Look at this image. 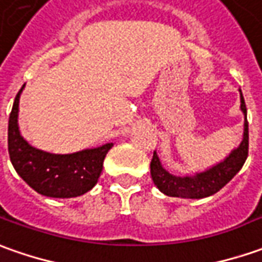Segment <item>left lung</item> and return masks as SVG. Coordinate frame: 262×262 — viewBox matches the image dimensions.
I'll use <instances>...</instances> for the list:
<instances>
[{
    "label": "left lung",
    "instance_id": "1",
    "mask_svg": "<svg viewBox=\"0 0 262 262\" xmlns=\"http://www.w3.org/2000/svg\"><path fill=\"white\" fill-rule=\"evenodd\" d=\"M239 94H241V110L245 116L244 138L241 145L234 149L228 158H225L218 165L206 169L205 172L195 173L193 176H175L169 173L162 166L159 156L156 155V152H154V158L150 162V175L159 191L168 196H176V198H206L222 189L241 170L248 156V120H247V107L241 90Z\"/></svg>",
    "mask_w": 262,
    "mask_h": 262
}]
</instances>
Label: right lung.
<instances>
[{"label": "right lung", "mask_w": 262, "mask_h": 262, "mask_svg": "<svg viewBox=\"0 0 262 262\" xmlns=\"http://www.w3.org/2000/svg\"><path fill=\"white\" fill-rule=\"evenodd\" d=\"M24 86L15 96L8 120V154L12 166L34 191L44 196L74 198L86 193L99 181L103 161L113 143L69 155L33 147L18 129L19 96Z\"/></svg>", "instance_id": "right-lung-1"}]
</instances>
